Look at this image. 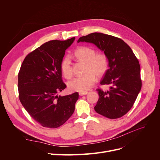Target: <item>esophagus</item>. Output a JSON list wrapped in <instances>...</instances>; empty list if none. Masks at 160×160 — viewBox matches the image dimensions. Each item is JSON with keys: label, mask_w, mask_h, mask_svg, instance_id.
<instances>
[{"label": "esophagus", "mask_w": 160, "mask_h": 160, "mask_svg": "<svg viewBox=\"0 0 160 160\" xmlns=\"http://www.w3.org/2000/svg\"><path fill=\"white\" fill-rule=\"evenodd\" d=\"M88 93V91H85V92H79V95L80 96H82V95H87Z\"/></svg>", "instance_id": "34e87169"}]
</instances>
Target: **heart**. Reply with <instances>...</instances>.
Wrapping results in <instances>:
<instances>
[{"label": "heart", "mask_w": 160, "mask_h": 160, "mask_svg": "<svg viewBox=\"0 0 160 160\" xmlns=\"http://www.w3.org/2000/svg\"><path fill=\"white\" fill-rule=\"evenodd\" d=\"M72 57L85 63V75L76 77L68 83V88L71 91L85 92L89 90L96 81V76L100 77L107 72L109 67L108 57L103 52H97L94 48L81 46L72 54ZM61 70L66 79L72 76L71 61L65 57L61 62Z\"/></svg>", "instance_id": "heart-1"}]
</instances>
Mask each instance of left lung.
I'll use <instances>...</instances> for the list:
<instances>
[{
  "instance_id": "obj_1",
  "label": "left lung",
  "mask_w": 160,
  "mask_h": 160,
  "mask_svg": "<svg viewBox=\"0 0 160 160\" xmlns=\"http://www.w3.org/2000/svg\"><path fill=\"white\" fill-rule=\"evenodd\" d=\"M77 42L93 43L108 57L109 69L100 84L109 85V89H97L99 99L95 111L112 119L122 117L133 107L142 88L137 57L126 42L106 34L91 33L80 37Z\"/></svg>"
}]
</instances>
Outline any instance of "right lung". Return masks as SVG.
I'll list each match as a JSON object with an SVG mask.
<instances>
[{
    "instance_id": "add662e5",
    "label": "right lung",
    "mask_w": 160,
    "mask_h": 160,
    "mask_svg": "<svg viewBox=\"0 0 160 160\" xmlns=\"http://www.w3.org/2000/svg\"><path fill=\"white\" fill-rule=\"evenodd\" d=\"M75 37L52 40L26 56L18 75V98L31 117L42 127L57 128L73 113L77 92L59 96L64 90L61 62Z\"/></svg>"
}]
</instances>
